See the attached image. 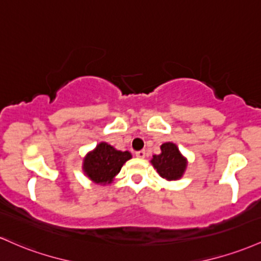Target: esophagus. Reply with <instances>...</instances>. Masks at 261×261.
I'll return each mask as SVG.
<instances>
[{"label": "esophagus", "mask_w": 261, "mask_h": 261, "mask_svg": "<svg viewBox=\"0 0 261 261\" xmlns=\"http://www.w3.org/2000/svg\"><path fill=\"white\" fill-rule=\"evenodd\" d=\"M135 154H136V157H139V159H145V157H146V151L145 150L137 151Z\"/></svg>", "instance_id": "1"}]
</instances>
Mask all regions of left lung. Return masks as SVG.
Wrapping results in <instances>:
<instances>
[{"label": "left lung", "mask_w": 261, "mask_h": 261, "mask_svg": "<svg viewBox=\"0 0 261 261\" xmlns=\"http://www.w3.org/2000/svg\"><path fill=\"white\" fill-rule=\"evenodd\" d=\"M161 153L153 154L151 165L157 173L166 181L181 179L187 170L188 161L173 142H165L161 145Z\"/></svg>", "instance_id": "left-lung-1"}]
</instances>
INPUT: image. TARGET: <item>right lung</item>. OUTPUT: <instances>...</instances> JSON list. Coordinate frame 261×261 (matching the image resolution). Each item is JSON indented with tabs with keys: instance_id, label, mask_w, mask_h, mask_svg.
<instances>
[{
	"instance_id": "add662e5",
	"label": "right lung",
	"mask_w": 261,
	"mask_h": 261,
	"mask_svg": "<svg viewBox=\"0 0 261 261\" xmlns=\"http://www.w3.org/2000/svg\"><path fill=\"white\" fill-rule=\"evenodd\" d=\"M131 157L133 154L128 151L116 150L108 142H100L83 159V172L96 185H110Z\"/></svg>"
}]
</instances>
